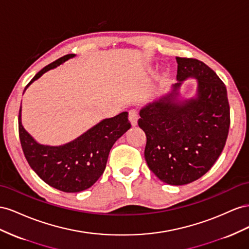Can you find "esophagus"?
Masks as SVG:
<instances>
[{"label":"esophagus","mask_w":249,"mask_h":249,"mask_svg":"<svg viewBox=\"0 0 249 249\" xmlns=\"http://www.w3.org/2000/svg\"><path fill=\"white\" fill-rule=\"evenodd\" d=\"M128 116H129V120L131 122L132 126H136L138 124V119H139V113L138 110L136 108H132L128 111Z\"/></svg>","instance_id":"esophagus-1"}]
</instances>
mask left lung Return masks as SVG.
Listing matches in <instances>:
<instances>
[{
	"label": "left lung",
	"instance_id": "1",
	"mask_svg": "<svg viewBox=\"0 0 249 249\" xmlns=\"http://www.w3.org/2000/svg\"><path fill=\"white\" fill-rule=\"evenodd\" d=\"M178 82L173 91L140 111L147 137L145 160L159 178L181 186L200 178L215 164L231 124L225 84L200 60L176 57ZM189 76L198 82L196 98L176 103V90Z\"/></svg>",
	"mask_w": 249,
	"mask_h": 249
}]
</instances>
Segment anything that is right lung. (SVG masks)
Wrapping results in <instances>:
<instances>
[{"label": "right lung", "mask_w": 249, "mask_h": 249, "mask_svg": "<svg viewBox=\"0 0 249 249\" xmlns=\"http://www.w3.org/2000/svg\"><path fill=\"white\" fill-rule=\"evenodd\" d=\"M74 56L68 54L50 63L32 78L25 89L49 70ZM130 127L128 112L124 111L101 121L66 145L45 146L38 144L25 130L20 108L18 113L19 141L28 164L49 186L66 193H76L93 186L104 172L112 145Z\"/></svg>", "instance_id": "1"}]
</instances>
